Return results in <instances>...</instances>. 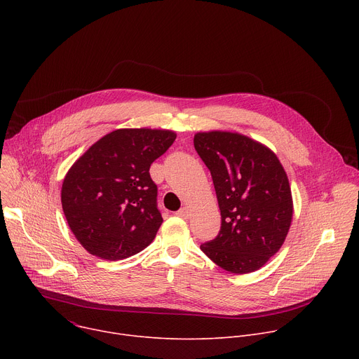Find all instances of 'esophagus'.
I'll use <instances>...</instances> for the list:
<instances>
[{
	"mask_svg": "<svg viewBox=\"0 0 359 359\" xmlns=\"http://www.w3.org/2000/svg\"><path fill=\"white\" fill-rule=\"evenodd\" d=\"M176 215H177L179 217H182V219H189L190 210H189V208H182Z\"/></svg>",
	"mask_w": 359,
	"mask_h": 359,
	"instance_id": "obj_1",
	"label": "esophagus"
}]
</instances>
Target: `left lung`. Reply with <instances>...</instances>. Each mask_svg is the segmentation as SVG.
<instances>
[{
  "mask_svg": "<svg viewBox=\"0 0 359 359\" xmlns=\"http://www.w3.org/2000/svg\"><path fill=\"white\" fill-rule=\"evenodd\" d=\"M193 143L212 173L222 215L219 236L201 244V251L233 274L262 269L281 248L292 222L283 165L266 144L236 132H197Z\"/></svg>",
  "mask_w": 359,
  "mask_h": 359,
  "instance_id": "obj_1",
  "label": "left lung"
}]
</instances>
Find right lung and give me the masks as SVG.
Listing matches in <instances>:
<instances>
[{
	"label": "right lung",
	"instance_id": "right-lung-1",
	"mask_svg": "<svg viewBox=\"0 0 359 359\" xmlns=\"http://www.w3.org/2000/svg\"><path fill=\"white\" fill-rule=\"evenodd\" d=\"M175 139L166 129H116L71 166L61 189L62 210L88 252L116 262L156 237L163 219L149 169Z\"/></svg>",
	"mask_w": 359,
	"mask_h": 359
}]
</instances>
